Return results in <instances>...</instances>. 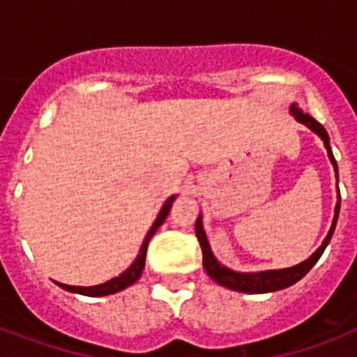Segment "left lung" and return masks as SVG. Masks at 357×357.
<instances>
[{
    "label": "left lung",
    "mask_w": 357,
    "mask_h": 357,
    "mask_svg": "<svg viewBox=\"0 0 357 357\" xmlns=\"http://www.w3.org/2000/svg\"><path fill=\"white\" fill-rule=\"evenodd\" d=\"M291 113L294 114V119L298 120V122L305 123L307 128L313 129L322 140H324V146H326L328 155H330V161H332L333 168H335V174H337V162L333 159L332 148H330V142H328V133L326 129L322 128V123L317 122L313 116L310 114L302 113L298 107H291ZM339 207H341V195H339L337 206H335V218H333L332 228H330V234L328 237L324 238V243L321 244V248L317 250L315 254L311 255L310 259H305L304 263H300L296 266H291V268H283V271H266V272H255V274H243V272H234L222 266L215 259V255L211 254V248H209V243H207L206 234H204V229H202V220L200 217L196 218V237H198V243L202 246V255H204V268L209 276L215 280L217 283L224 285V287L234 289V291H238V293H272V291H280V289H285L289 285H293L298 280L307 274L311 271V266L315 265L319 257L322 255L324 248L330 243V238L333 235V229H335V224H337V217H339Z\"/></svg>",
    "instance_id": "left-lung-1"
}]
</instances>
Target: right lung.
Returning <instances> with one entry per match:
<instances>
[{
	"instance_id": "1",
	"label": "right lung",
	"mask_w": 357,
	"mask_h": 357,
	"mask_svg": "<svg viewBox=\"0 0 357 357\" xmlns=\"http://www.w3.org/2000/svg\"><path fill=\"white\" fill-rule=\"evenodd\" d=\"M172 202H174V196H172V198H168V200L165 202V206L161 207V211H159V215H157L155 222H153L151 229L148 231V235H146L144 243H142V248H140L139 257H137L133 265L129 266L126 272H122L119 278H113V280H109V282L102 283V285H94V287H74V285H64V283H59V285H61L64 291H70V293L85 294V296H105V294L119 293V291H122V289L129 287V285H133V283L140 278L142 271H144L146 250H148V243H150L151 235L155 234L157 228H159V226L162 224V220L167 218L168 211H170V207H172Z\"/></svg>"
}]
</instances>
